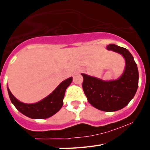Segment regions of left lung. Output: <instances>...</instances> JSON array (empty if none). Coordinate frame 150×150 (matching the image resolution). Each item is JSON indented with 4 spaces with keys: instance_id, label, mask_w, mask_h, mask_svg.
<instances>
[{
    "instance_id": "1",
    "label": "left lung",
    "mask_w": 150,
    "mask_h": 150,
    "mask_svg": "<svg viewBox=\"0 0 150 150\" xmlns=\"http://www.w3.org/2000/svg\"><path fill=\"white\" fill-rule=\"evenodd\" d=\"M107 48L125 59V70L121 77L107 82L84 74L82 76L83 91L89 104L100 110L111 112L122 109L133 98L138 87L139 74L137 64L127 49L115 44Z\"/></svg>"
}]
</instances>
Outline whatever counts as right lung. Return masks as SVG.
Segmentation results:
<instances>
[{"mask_svg":"<svg viewBox=\"0 0 150 150\" xmlns=\"http://www.w3.org/2000/svg\"><path fill=\"white\" fill-rule=\"evenodd\" d=\"M72 82V77L65 79L55 89L52 93L36 104H24L18 101L7 88L11 102L22 114L31 119H46L53 116L63 105V99L66 88Z\"/></svg>","mask_w":150,"mask_h":150,"instance_id":"add662e5","label":"right lung"}]
</instances>
